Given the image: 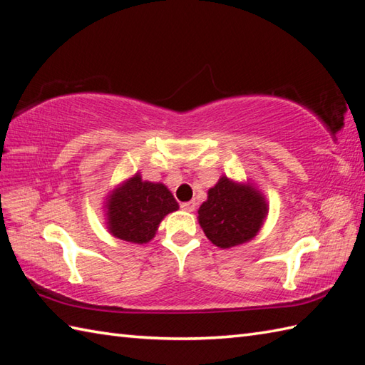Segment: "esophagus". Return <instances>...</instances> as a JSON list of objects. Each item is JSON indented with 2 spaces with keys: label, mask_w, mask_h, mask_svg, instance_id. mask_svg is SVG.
<instances>
[{
  "label": "esophagus",
  "mask_w": 365,
  "mask_h": 365,
  "mask_svg": "<svg viewBox=\"0 0 365 365\" xmlns=\"http://www.w3.org/2000/svg\"><path fill=\"white\" fill-rule=\"evenodd\" d=\"M180 208H182L183 211H194V208H196V202H194V200L185 202V203H182Z\"/></svg>",
  "instance_id": "esophagus-1"
}]
</instances>
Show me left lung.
<instances>
[{"instance_id": "8db88e82", "label": "left lung", "mask_w": 365, "mask_h": 365, "mask_svg": "<svg viewBox=\"0 0 365 365\" xmlns=\"http://www.w3.org/2000/svg\"><path fill=\"white\" fill-rule=\"evenodd\" d=\"M262 194L249 183H238L222 175L208 190V199L199 208V224L215 245L230 249L257 236L267 216Z\"/></svg>"}]
</instances>
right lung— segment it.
Wrapping results in <instances>:
<instances>
[{
  "instance_id": "add662e5",
  "label": "right lung",
  "mask_w": 365,
  "mask_h": 365,
  "mask_svg": "<svg viewBox=\"0 0 365 365\" xmlns=\"http://www.w3.org/2000/svg\"><path fill=\"white\" fill-rule=\"evenodd\" d=\"M107 228L115 238L146 244L155 236L163 217L179 203L163 183L141 180L137 173L112 191L107 199Z\"/></svg>"
}]
</instances>
